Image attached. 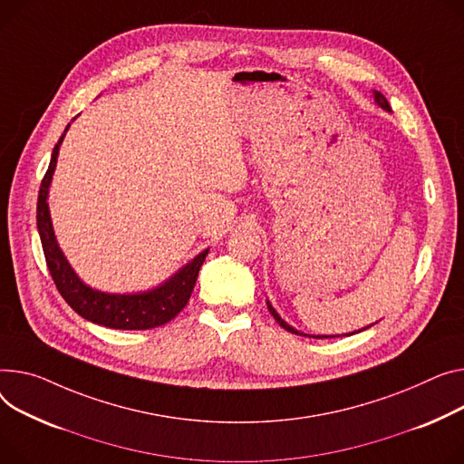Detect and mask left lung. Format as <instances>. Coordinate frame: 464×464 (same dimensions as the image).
Segmentation results:
<instances>
[{"mask_svg":"<svg viewBox=\"0 0 464 464\" xmlns=\"http://www.w3.org/2000/svg\"><path fill=\"white\" fill-rule=\"evenodd\" d=\"M375 101H377V102H379V106H381V108H384V110H388V111H390V104H388V101H386V97H384V95H382V92H379V91H375ZM266 305H268V312H270V314H272V317H274V319H276V321H277V324H280V326H282V328H285V330H287V332H291V334H298V335H305V334H302V332H298V330H295V328H293V326H289V324H287V323H285V321H284V319H282V317H280V315H277V314H276V310H274V307H272V305H270V304H268V302H266ZM310 337H312V335H310ZM314 337H317V339H323V337H328V335H314Z\"/></svg>","mask_w":464,"mask_h":464,"instance_id":"obj_1","label":"left lung"}]
</instances>
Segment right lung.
<instances>
[{
	"instance_id": "right-lung-1",
	"label": "right lung",
	"mask_w": 464,
	"mask_h": 464,
	"mask_svg": "<svg viewBox=\"0 0 464 464\" xmlns=\"http://www.w3.org/2000/svg\"><path fill=\"white\" fill-rule=\"evenodd\" d=\"M61 141H63V136H61V140L53 147L52 160L41 182L39 201H37V227L43 242L46 265L59 295L65 298V302L78 315H82L91 323L102 324L108 328L149 330V328H157L169 323L173 317H177L182 312V307L188 304L198 280L199 268L208 250L201 252L187 266H182L173 277H169L166 284L147 293L108 295L101 291H92L91 287L83 285L80 282V277L71 268V265L67 263L65 256L59 250L53 237V229H52L48 203H46L48 187L52 180V173L55 169Z\"/></svg>"
}]
</instances>
